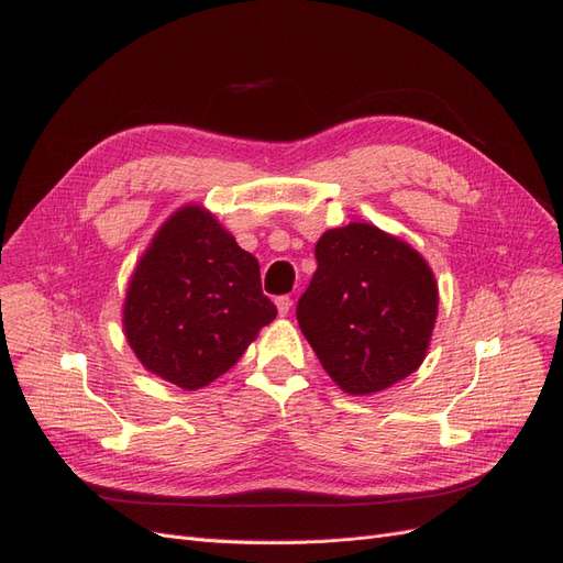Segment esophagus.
Masks as SVG:
<instances>
[{
    "label": "esophagus",
    "mask_w": 563,
    "mask_h": 563,
    "mask_svg": "<svg viewBox=\"0 0 563 563\" xmlns=\"http://www.w3.org/2000/svg\"><path fill=\"white\" fill-rule=\"evenodd\" d=\"M275 302H277V310H279V314H282V317H286V314H288V310H291V305H294L291 296H279Z\"/></svg>",
    "instance_id": "1"
}]
</instances>
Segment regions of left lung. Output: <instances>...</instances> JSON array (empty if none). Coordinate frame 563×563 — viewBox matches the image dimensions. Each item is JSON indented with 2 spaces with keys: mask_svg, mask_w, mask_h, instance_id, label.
Wrapping results in <instances>:
<instances>
[{
  "mask_svg": "<svg viewBox=\"0 0 563 563\" xmlns=\"http://www.w3.org/2000/svg\"><path fill=\"white\" fill-rule=\"evenodd\" d=\"M317 272L296 317L323 371L350 395H371L422 364L437 319V282L422 255L376 225L321 234Z\"/></svg>",
  "mask_w": 563,
  "mask_h": 563,
  "instance_id": "8db88e82",
  "label": "left lung"
}]
</instances>
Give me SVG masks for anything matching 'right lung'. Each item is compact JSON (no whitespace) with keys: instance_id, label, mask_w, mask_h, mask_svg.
Masks as SVG:
<instances>
[{"instance_id":"1","label":"right lung","mask_w":563,"mask_h":563,"mask_svg":"<svg viewBox=\"0 0 563 563\" xmlns=\"http://www.w3.org/2000/svg\"><path fill=\"white\" fill-rule=\"evenodd\" d=\"M277 317L261 265L201 207L166 220L135 267L124 331L155 376L199 389L228 373Z\"/></svg>"}]
</instances>
